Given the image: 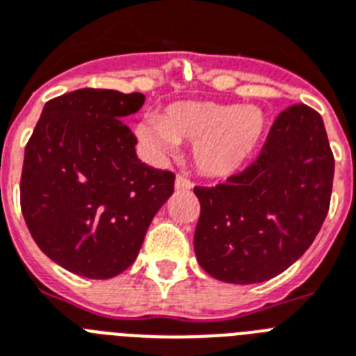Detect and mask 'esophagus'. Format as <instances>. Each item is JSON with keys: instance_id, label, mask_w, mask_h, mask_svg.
<instances>
[{"instance_id": "obj_1", "label": "esophagus", "mask_w": 356, "mask_h": 356, "mask_svg": "<svg viewBox=\"0 0 356 356\" xmlns=\"http://www.w3.org/2000/svg\"><path fill=\"white\" fill-rule=\"evenodd\" d=\"M173 186H175V190H177V192H190L193 184L190 183L186 177H177L175 179V184H173Z\"/></svg>"}]
</instances>
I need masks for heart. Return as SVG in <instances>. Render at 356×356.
<instances>
[{"label": "heart", "mask_w": 356, "mask_h": 356, "mask_svg": "<svg viewBox=\"0 0 356 356\" xmlns=\"http://www.w3.org/2000/svg\"><path fill=\"white\" fill-rule=\"evenodd\" d=\"M138 140L153 155L193 144L199 172L213 179L230 177L254 157L267 135V117L256 106L216 102H175L161 118H146L135 128Z\"/></svg>", "instance_id": "b5f03b06"}]
</instances>
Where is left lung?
<instances>
[{"label": "left lung", "instance_id": "left-lung-1", "mask_svg": "<svg viewBox=\"0 0 356 356\" xmlns=\"http://www.w3.org/2000/svg\"><path fill=\"white\" fill-rule=\"evenodd\" d=\"M334 159L318 113L291 106L274 120L256 163L216 188H193L201 203L193 250L212 278L236 285L282 274L320 232Z\"/></svg>", "mask_w": 356, "mask_h": 356}]
</instances>
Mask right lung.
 Segmentation results:
<instances>
[{"mask_svg": "<svg viewBox=\"0 0 356 356\" xmlns=\"http://www.w3.org/2000/svg\"><path fill=\"white\" fill-rule=\"evenodd\" d=\"M143 93L78 89L49 100L25 148L22 212L45 256L69 273L109 280L135 261L173 173L140 163L122 118Z\"/></svg>", "mask_w": 356, "mask_h": 356, "instance_id": "1", "label": "right lung"}]
</instances>
